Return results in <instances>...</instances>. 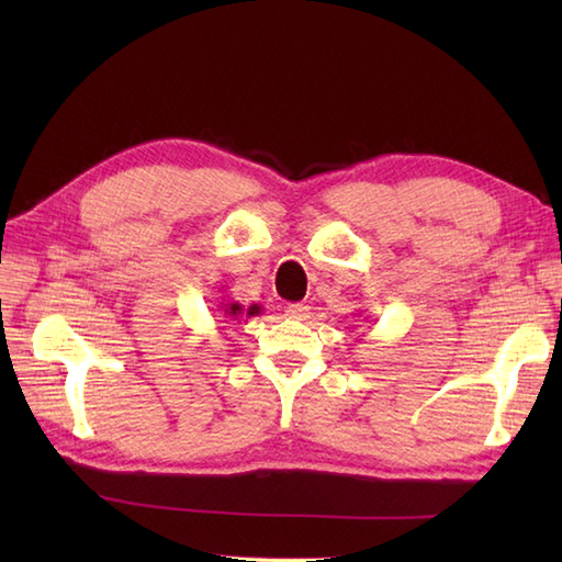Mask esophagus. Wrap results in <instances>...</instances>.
Instances as JSON below:
<instances>
[{
	"instance_id": "1",
	"label": "esophagus",
	"mask_w": 562,
	"mask_h": 562,
	"mask_svg": "<svg viewBox=\"0 0 562 562\" xmlns=\"http://www.w3.org/2000/svg\"><path fill=\"white\" fill-rule=\"evenodd\" d=\"M284 316L292 321H304L308 316V306L306 304H288L284 306Z\"/></svg>"
}]
</instances>
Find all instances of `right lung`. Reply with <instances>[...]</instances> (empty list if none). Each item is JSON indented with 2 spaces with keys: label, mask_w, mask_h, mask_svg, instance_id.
Listing matches in <instances>:
<instances>
[{
  "label": "right lung",
  "mask_w": 562,
  "mask_h": 562,
  "mask_svg": "<svg viewBox=\"0 0 562 562\" xmlns=\"http://www.w3.org/2000/svg\"><path fill=\"white\" fill-rule=\"evenodd\" d=\"M220 308H217V312L222 314V316H226V318H238V316H258L260 314V306L258 304H250L248 308L246 306H241V304H238V302H232V300H226V296H224V300L217 304Z\"/></svg>",
  "instance_id": "1"
}]
</instances>
